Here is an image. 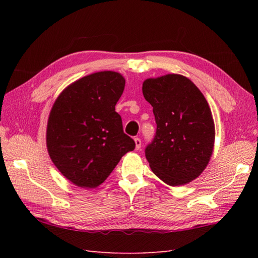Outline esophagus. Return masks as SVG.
Returning <instances> with one entry per match:
<instances>
[{"instance_id":"1","label":"esophagus","mask_w":258,"mask_h":258,"mask_svg":"<svg viewBox=\"0 0 258 258\" xmlns=\"http://www.w3.org/2000/svg\"><path fill=\"white\" fill-rule=\"evenodd\" d=\"M135 143H136V150H137V151H139L140 148H141V144H142V142H141V139L136 138V139H135Z\"/></svg>"}]
</instances>
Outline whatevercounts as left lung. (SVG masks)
Masks as SVG:
<instances>
[{
	"mask_svg": "<svg viewBox=\"0 0 258 258\" xmlns=\"http://www.w3.org/2000/svg\"><path fill=\"white\" fill-rule=\"evenodd\" d=\"M142 91L157 123L145 148L152 171L170 186L191 182L208 166L214 147V120L205 96L179 74L147 79Z\"/></svg>",
	"mask_w": 258,
	"mask_h": 258,
	"instance_id": "obj_1",
	"label": "left lung"
}]
</instances>
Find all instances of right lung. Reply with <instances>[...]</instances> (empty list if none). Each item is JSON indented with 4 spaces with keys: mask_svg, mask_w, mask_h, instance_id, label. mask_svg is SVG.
Segmentation results:
<instances>
[{
    "mask_svg": "<svg viewBox=\"0 0 258 258\" xmlns=\"http://www.w3.org/2000/svg\"><path fill=\"white\" fill-rule=\"evenodd\" d=\"M124 83L117 72L92 73L69 85L54 101L46 131L47 151L62 175L76 186L102 184L122 156L135 150L115 112Z\"/></svg>",
    "mask_w": 258,
    "mask_h": 258,
    "instance_id": "right-lung-1",
    "label": "right lung"
}]
</instances>
